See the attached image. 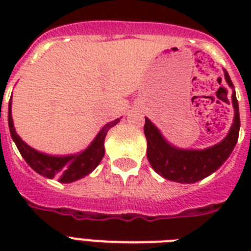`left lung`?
<instances>
[{
  "instance_id": "obj_1",
  "label": "left lung",
  "mask_w": 251,
  "mask_h": 251,
  "mask_svg": "<svg viewBox=\"0 0 251 251\" xmlns=\"http://www.w3.org/2000/svg\"><path fill=\"white\" fill-rule=\"evenodd\" d=\"M230 87L233 83L228 73H224ZM234 108V121L229 133L220 143L202 151L178 150L172 147L161 137L160 131L149 118L145 122V135L147 139V159L153 171L167 179L181 183H194L206 178L222 167L233 151L240 134V112L236 92L232 94Z\"/></svg>"
}]
</instances>
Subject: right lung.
I'll list each match as a JSON object with an SVG mask.
<instances>
[{
	"mask_svg": "<svg viewBox=\"0 0 251 251\" xmlns=\"http://www.w3.org/2000/svg\"><path fill=\"white\" fill-rule=\"evenodd\" d=\"M11 99L9 102V129L11 138L15 142L19 152L23 156L27 164L36 171L39 175L53 178L56 177L60 182H73L76 179L83 178L84 176L90 175L95 168L98 167L99 163L101 161L104 156V139L110 127H113L116 124L120 122V118L102 126L98 137L90 145V147L84 150L83 152L73 156H48L44 153H40L27 146L22 141L19 135L15 133L13 125V118H11Z\"/></svg>",
	"mask_w": 251,
	"mask_h": 251,
	"instance_id": "add662e5",
	"label": "right lung"
}]
</instances>
